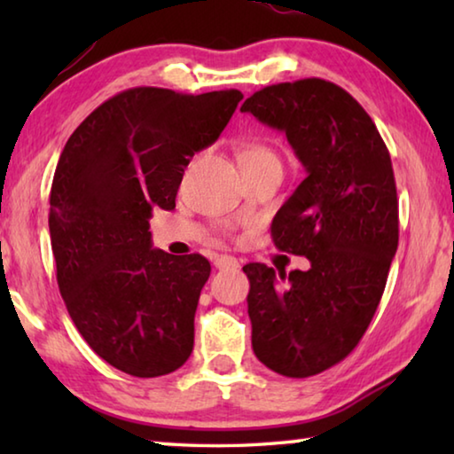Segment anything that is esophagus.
I'll return each instance as SVG.
<instances>
[{
  "instance_id": "obj_1",
  "label": "esophagus",
  "mask_w": 454,
  "mask_h": 454,
  "mask_svg": "<svg viewBox=\"0 0 454 454\" xmlns=\"http://www.w3.org/2000/svg\"><path fill=\"white\" fill-rule=\"evenodd\" d=\"M214 266L218 268V270H236V268H240V262L234 256H218L214 260Z\"/></svg>"
}]
</instances>
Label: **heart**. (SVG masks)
I'll list each match as a JSON object with an SVG mask.
<instances>
[{
	"instance_id": "1",
	"label": "heart",
	"mask_w": 454,
	"mask_h": 454,
	"mask_svg": "<svg viewBox=\"0 0 454 454\" xmlns=\"http://www.w3.org/2000/svg\"><path fill=\"white\" fill-rule=\"evenodd\" d=\"M240 164L244 166H266V164H278V156H276L270 145L262 142H248L240 148Z\"/></svg>"
}]
</instances>
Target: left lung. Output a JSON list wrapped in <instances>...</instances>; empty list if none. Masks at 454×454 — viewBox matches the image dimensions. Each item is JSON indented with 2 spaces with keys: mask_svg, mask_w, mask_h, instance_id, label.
<instances>
[{
  "mask_svg": "<svg viewBox=\"0 0 454 454\" xmlns=\"http://www.w3.org/2000/svg\"><path fill=\"white\" fill-rule=\"evenodd\" d=\"M240 112L286 134L306 170L270 230L276 248L310 268H242L256 358L306 379L347 358L379 309L398 246L393 162L364 107L333 82L276 83Z\"/></svg>",
  "mask_w": 454,
  "mask_h": 454,
  "instance_id": "left-lung-1",
  "label": "left lung"
}]
</instances>
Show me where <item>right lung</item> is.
Instances as JSON below:
<instances>
[{"label": "right lung", "mask_w": 454, "mask_h": 454, "mask_svg": "<svg viewBox=\"0 0 454 454\" xmlns=\"http://www.w3.org/2000/svg\"><path fill=\"white\" fill-rule=\"evenodd\" d=\"M244 96L132 88L67 140L50 192V238L67 312L91 350L153 379L186 363L210 262L152 246L153 208H176L184 170L218 140Z\"/></svg>", "instance_id": "add662e5"}]
</instances>
